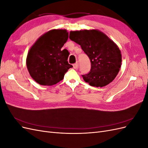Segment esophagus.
Here are the masks:
<instances>
[{"label":"esophagus","mask_w":148,"mask_h":148,"mask_svg":"<svg viewBox=\"0 0 148 148\" xmlns=\"http://www.w3.org/2000/svg\"><path fill=\"white\" fill-rule=\"evenodd\" d=\"M73 68H74L75 69H77L78 68V63L74 64L73 65Z\"/></svg>","instance_id":"1"}]
</instances>
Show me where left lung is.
<instances>
[{
	"instance_id": "left-lung-1",
	"label": "left lung",
	"mask_w": 148,
	"mask_h": 148,
	"mask_svg": "<svg viewBox=\"0 0 148 148\" xmlns=\"http://www.w3.org/2000/svg\"><path fill=\"white\" fill-rule=\"evenodd\" d=\"M69 38L81 46L90 59V71L82 75L85 82L92 86L103 87L113 81L122 64L117 44L97 29L70 31Z\"/></svg>"
}]
</instances>
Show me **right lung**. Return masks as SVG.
<instances>
[{"mask_svg":"<svg viewBox=\"0 0 148 148\" xmlns=\"http://www.w3.org/2000/svg\"><path fill=\"white\" fill-rule=\"evenodd\" d=\"M68 38L66 29H52L39 38L31 47L26 57V66L36 82L44 86L56 84L73 67L67 61L69 51L61 50Z\"/></svg>","mask_w":148,"mask_h":148,"instance_id":"add662e5","label":"right lung"}]
</instances>
